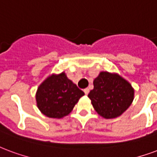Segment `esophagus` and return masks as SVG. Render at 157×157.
I'll return each mask as SVG.
<instances>
[{
	"instance_id": "obj_1",
	"label": "esophagus",
	"mask_w": 157,
	"mask_h": 157,
	"mask_svg": "<svg viewBox=\"0 0 157 157\" xmlns=\"http://www.w3.org/2000/svg\"><path fill=\"white\" fill-rule=\"evenodd\" d=\"M89 91H90V90H89L88 88H86V89H84V92H85V94H86V95H88Z\"/></svg>"
}]
</instances>
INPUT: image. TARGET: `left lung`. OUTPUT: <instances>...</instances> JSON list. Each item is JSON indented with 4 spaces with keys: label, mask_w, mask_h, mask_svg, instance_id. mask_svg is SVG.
Returning <instances> with one entry per match:
<instances>
[{
    "label": "left lung",
    "mask_w": 157,
    "mask_h": 157,
    "mask_svg": "<svg viewBox=\"0 0 157 157\" xmlns=\"http://www.w3.org/2000/svg\"><path fill=\"white\" fill-rule=\"evenodd\" d=\"M93 84L88 97L96 112L106 119L121 116L134 99L132 85L117 74L101 72Z\"/></svg>",
    "instance_id": "obj_1"
}]
</instances>
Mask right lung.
<instances>
[{"instance_id": "add662e5", "label": "right lung", "mask_w": 157, "mask_h": 157, "mask_svg": "<svg viewBox=\"0 0 157 157\" xmlns=\"http://www.w3.org/2000/svg\"><path fill=\"white\" fill-rule=\"evenodd\" d=\"M84 92L67 78L65 73L52 75L41 83L36 91L37 106L51 118H62L72 111Z\"/></svg>"}]
</instances>
